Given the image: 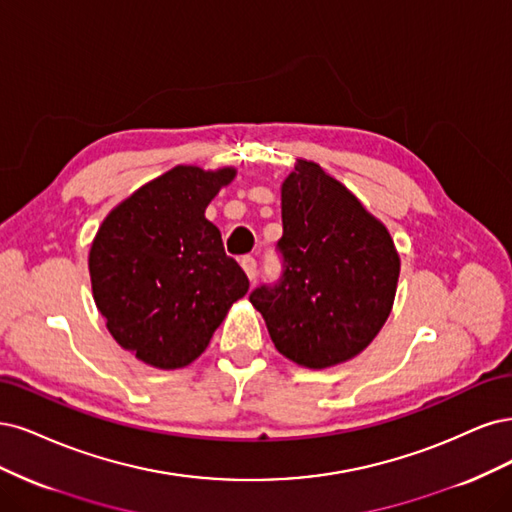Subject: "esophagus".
<instances>
[{
  "instance_id": "esophagus-1",
  "label": "esophagus",
  "mask_w": 512,
  "mask_h": 512,
  "mask_svg": "<svg viewBox=\"0 0 512 512\" xmlns=\"http://www.w3.org/2000/svg\"><path fill=\"white\" fill-rule=\"evenodd\" d=\"M240 266H242L244 274L249 276V280H253V278H255V274H257V261H255V257H251V255H244V257L240 259Z\"/></svg>"
}]
</instances>
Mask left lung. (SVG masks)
I'll return each mask as SVG.
<instances>
[{
    "label": "left lung",
    "mask_w": 512,
    "mask_h": 512,
    "mask_svg": "<svg viewBox=\"0 0 512 512\" xmlns=\"http://www.w3.org/2000/svg\"><path fill=\"white\" fill-rule=\"evenodd\" d=\"M280 208L283 276L249 300L280 355L310 370L342 364L385 325L400 255L387 227L315 161L298 159L280 187Z\"/></svg>",
    "instance_id": "obj_1"
}]
</instances>
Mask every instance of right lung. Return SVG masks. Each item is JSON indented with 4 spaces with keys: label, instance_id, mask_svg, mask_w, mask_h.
Instances as JSON below:
<instances>
[{
    "label": "right lung",
    "instance_id": "obj_1",
    "mask_svg": "<svg viewBox=\"0 0 512 512\" xmlns=\"http://www.w3.org/2000/svg\"><path fill=\"white\" fill-rule=\"evenodd\" d=\"M234 176V168L176 166L112 208L97 229L89 251L95 306L112 338L148 366H189L249 291L204 217Z\"/></svg>",
    "mask_w": 512,
    "mask_h": 512
}]
</instances>
